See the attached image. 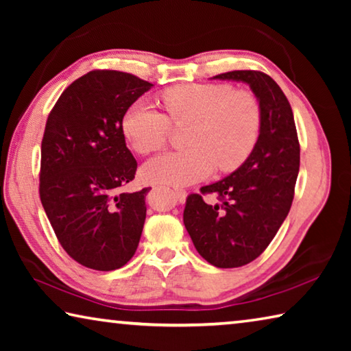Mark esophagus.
Returning a JSON list of instances; mask_svg holds the SVG:
<instances>
[{
  "instance_id": "esophagus-1",
  "label": "esophagus",
  "mask_w": 351,
  "mask_h": 351,
  "mask_svg": "<svg viewBox=\"0 0 351 351\" xmlns=\"http://www.w3.org/2000/svg\"><path fill=\"white\" fill-rule=\"evenodd\" d=\"M173 197L176 198V201H180V203H184V201H186V198H187V193H186V190L175 189L173 190Z\"/></svg>"
}]
</instances>
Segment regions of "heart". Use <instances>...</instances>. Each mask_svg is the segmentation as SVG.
Instances as JSON below:
<instances>
[{"mask_svg": "<svg viewBox=\"0 0 351 351\" xmlns=\"http://www.w3.org/2000/svg\"><path fill=\"white\" fill-rule=\"evenodd\" d=\"M165 114L139 100L127 110L122 132L141 154L162 148L170 122L187 125L181 152L150 159L142 176L150 182L189 186L206 180L218 167L232 171L246 161L258 141L261 108L254 94L229 85H181L161 94Z\"/></svg>", "mask_w": 351, "mask_h": 351, "instance_id": "obj_1", "label": "heart"}]
</instances>
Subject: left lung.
I'll return each instance as SVG.
<instances>
[{
	"label": "left lung",
	"mask_w": 351,
	"mask_h": 351,
	"mask_svg": "<svg viewBox=\"0 0 351 351\" xmlns=\"http://www.w3.org/2000/svg\"><path fill=\"white\" fill-rule=\"evenodd\" d=\"M247 83L261 108L258 141L229 176L187 197L184 226L198 254L217 268L251 263L268 247L287 218L299 175L300 147L291 105L280 86L260 71H230L212 77Z\"/></svg>",
	"instance_id": "8db88e82"
}]
</instances>
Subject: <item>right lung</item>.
<instances>
[{"instance_id":"right-lung-1","label":"right lung","mask_w":351,"mask_h":351,"mask_svg":"<svg viewBox=\"0 0 351 351\" xmlns=\"http://www.w3.org/2000/svg\"><path fill=\"white\" fill-rule=\"evenodd\" d=\"M152 86L121 71H91L71 83L47 117L40 199L62 247L86 268L119 269L138 249L150 189L119 193L138 169L122 119Z\"/></svg>"}]
</instances>
